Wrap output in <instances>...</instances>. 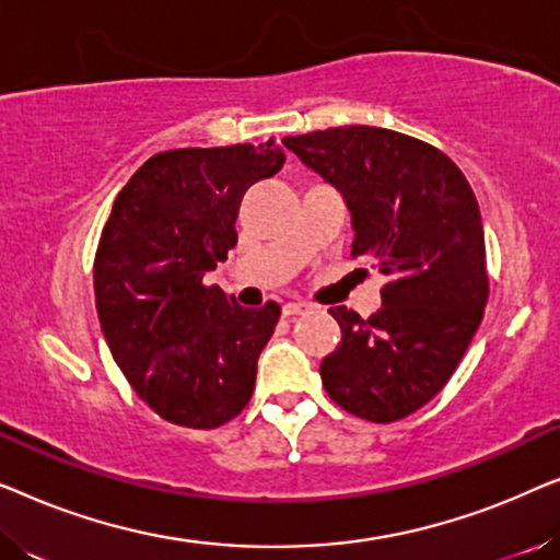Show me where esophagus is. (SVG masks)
Wrapping results in <instances>:
<instances>
[{
	"label": "esophagus",
	"mask_w": 560,
	"mask_h": 560,
	"mask_svg": "<svg viewBox=\"0 0 560 560\" xmlns=\"http://www.w3.org/2000/svg\"><path fill=\"white\" fill-rule=\"evenodd\" d=\"M311 305L303 303V301H290L282 305V316L290 318V316H301V313H308Z\"/></svg>",
	"instance_id": "esophagus-1"
}]
</instances>
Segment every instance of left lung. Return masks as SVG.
<instances>
[{"label":"left lung","mask_w":560,"mask_h":560,"mask_svg":"<svg viewBox=\"0 0 560 560\" xmlns=\"http://www.w3.org/2000/svg\"><path fill=\"white\" fill-rule=\"evenodd\" d=\"M311 171L341 190L354 244L382 275V308L362 318L347 305L341 343L320 362L331 400L372 423L400 420L446 387L489 298L479 203L439 148L382 127H331L285 137Z\"/></svg>","instance_id":"8db88e82"}]
</instances>
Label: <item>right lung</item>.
I'll return each instance as SVG.
<instances>
[{"label":"right lung","mask_w":560,"mask_h":560,"mask_svg":"<svg viewBox=\"0 0 560 560\" xmlns=\"http://www.w3.org/2000/svg\"><path fill=\"white\" fill-rule=\"evenodd\" d=\"M285 163L278 142L152 155L119 190L94 259L114 362L167 423L211 431L249 402L280 305L242 308L203 275L236 244L242 196Z\"/></svg>","instance_id":"right-lung-1"}]
</instances>
